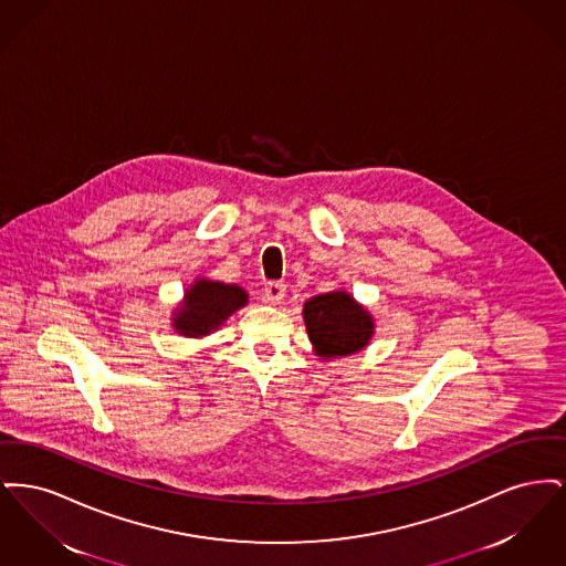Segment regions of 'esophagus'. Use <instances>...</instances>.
<instances>
[{
	"label": "esophagus",
	"instance_id": "1",
	"mask_svg": "<svg viewBox=\"0 0 566 566\" xmlns=\"http://www.w3.org/2000/svg\"><path fill=\"white\" fill-rule=\"evenodd\" d=\"M284 295H286V286H284L282 282H268V284H265L263 296H265V301L271 303V305H277V303H282Z\"/></svg>",
	"mask_w": 566,
	"mask_h": 566
}]
</instances>
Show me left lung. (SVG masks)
Listing matches in <instances>:
<instances>
[{"label": "left lung", "mask_w": 566, "mask_h": 566, "mask_svg": "<svg viewBox=\"0 0 566 566\" xmlns=\"http://www.w3.org/2000/svg\"><path fill=\"white\" fill-rule=\"evenodd\" d=\"M303 321L314 352L328 360L363 350L374 337V316L346 291L312 296L303 305Z\"/></svg>", "instance_id": "1"}]
</instances>
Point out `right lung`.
Listing matches in <instances>:
<instances>
[{
    "mask_svg": "<svg viewBox=\"0 0 566 566\" xmlns=\"http://www.w3.org/2000/svg\"><path fill=\"white\" fill-rule=\"evenodd\" d=\"M245 303L248 293L242 286L199 277L185 291V301L174 310L171 326L185 337H206Z\"/></svg>",
    "mask_w": 566,
    "mask_h": 566,
    "instance_id": "add662e5",
    "label": "right lung"
}]
</instances>
